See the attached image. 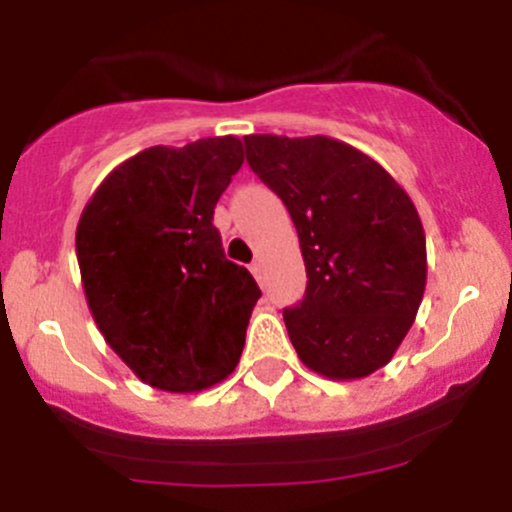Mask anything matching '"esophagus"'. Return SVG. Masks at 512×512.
Wrapping results in <instances>:
<instances>
[{
	"label": "esophagus",
	"instance_id": "34e87169",
	"mask_svg": "<svg viewBox=\"0 0 512 512\" xmlns=\"http://www.w3.org/2000/svg\"><path fill=\"white\" fill-rule=\"evenodd\" d=\"M250 270H252V275H255V280L262 285V282H265V267H262V262L255 260V262H252V265H250Z\"/></svg>",
	"mask_w": 512,
	"mask_h": 512
}]
</instances>
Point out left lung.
I'll return each instance as SVG.
<instances>
[{"instance_id":"1","label":"left lung","mask_w":512,"mask_h":512,"mask_svg":"<svg viewBox=\"0 0 512 512\" xmlns=\"http://www.w3.org/2000/svg\"><path fill=\"white\" fill-rule=\"evenodd\" d=\"M250 168L287 205L307 289L285 324L307 369L337 381L386 366L426 289V235L409 193L327 136H245Z\"/></svg>"}]
</instances>
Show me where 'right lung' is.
Listing matches in <instances>:
<instances>
[{
	"label": "right lung",
	"instance_id": "obj_1",
	"mask_svg": "<svg viewBox=\"0 0 512 512\" xmlns=\"http://www.w3.org/2000/svg\"><path fill=\"white\" fill-rule=\"evenodd\" d=\"M242 160L235 136L146 148L81 213L76 257L96 327L153 389L203 391L240 361L262 292L225 257L213 213Z\"/></svg>",
	"mask_w": 512,
	"mask_h": 512
}]
</instances>
